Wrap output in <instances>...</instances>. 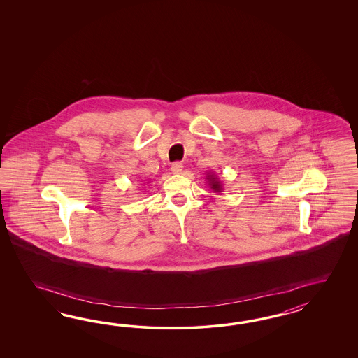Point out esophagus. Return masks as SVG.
<instances>
[{
  "label": "esophagus",
  "mask_w": 358,
  "mask_h": 358,
  "mask_svg": "<svg viewBox=\"0 0 358 358\" xmlns=\"http://www.w3.org/2000/svg\"><path fill=\"white\" fill-rule=\"evenodd\" d=\"M171 171H172L174 174H181L182 172H184V165H182L181 163L172 164V166H171Z\"/></svg>",
  "instance_id": "esophagus-1"
}]
</instances>
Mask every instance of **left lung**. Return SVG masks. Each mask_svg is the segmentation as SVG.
Listing matches in <instances>:
<instances>
[{
	"label": "left lung",
	"mask_w": 358,
	"mask_h": 358,
	"mask_svg": "<svg viewBox=\"0 0 358 358\" xmlns=\"http://www.w3.org/2000/svg\"><path fill=\"white\" fill-rule=\"evenodd\" d=\"M206 180L207 184L210 186V189H211L214 193L220 194V193L223 192V182L220 181V178H219L214 172H207Z\"/></svg>",
	"instance_id": "1"
}]
</instances>
